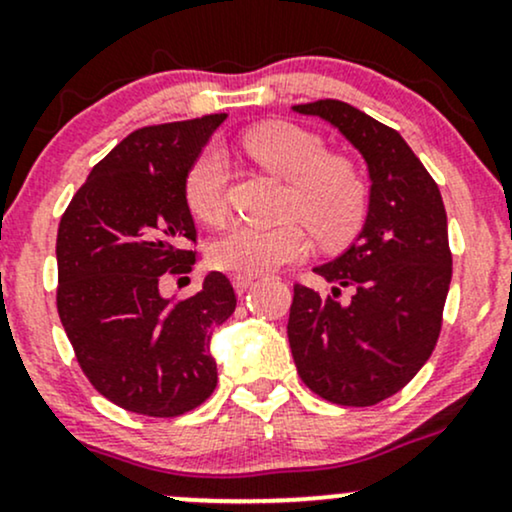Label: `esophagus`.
Segmentation results:
<instances>
[{
	"mask_svg": "<svg viewBox=\"0 0 512 512\" xmlns=\"http://www.w3.org/2000/svg\"><path fill=\"white\" fill-rule=\"evenodd\" d=\"M252 281H255L252 274H233V286H236V291H245Z\"/></svg>",
	"mask_w": 512,
	"mask_h": 512,
	"instance_id": "34e87169",
	"label": "esophagus"
}]
</instances>
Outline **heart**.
I'll use <instances>...</instances> for the list:
<instances>
[{"label":"heart","mask_w":512,"mask_h":512,"mask_svg":"<svg viewBox=\"0 0 512 512\" xmlns=\"http://www.w3.org/2000/svg\"><path fill=\"white\" fill-rule=\"evenodd\" d=\"M245 151L286 182L284 211L276 223L236 221L211 243L209 262L223 272L262 274L310 250V233L327 248L342 245L361 228L368 187L351 158L327 154L325 142L293 122H264L243 134ZM226 158L207 146L185 175V202L204 223L226 214ZM299 219L296 220L295 216Z\"/></svg>","instance_id":"heart-1"}]
</instances>
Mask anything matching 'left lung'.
<instances>
[{
    "instance_id": "obj_1",
    "label": "left lung",
    "mask_w": 512,
    "mask_h": 512,
    "mask_svg": "<svg viewBox=\"0 0 512 512\" xmlns=\"http://www.w3.org/2000/svg\"><path fill=\"white\" fill-rule=\"evenodd\" d=\"M327 120L368 163L366 226L315 267L330 296L293 286L289 344L298 375L342 407H373L402 390L436 349L452 279L448 216L436 180L397 129L344 101L293 105ZM342 290L350 291L339 302Z\"/></svg>"
}]
</instances>
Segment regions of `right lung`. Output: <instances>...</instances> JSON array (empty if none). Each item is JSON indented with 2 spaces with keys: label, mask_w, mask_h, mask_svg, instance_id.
<instances>
[{
  "label": "right lung",
  "mask_w": 512,
  "mask_h": 512,
  "mask_svg": "<svg viewBox=\"0 0 512 512\" xmlns=\"http://www.w3.org/2000/svg\"><path fill=\"white\" fill-rule=\"evenodd\" d=\"M226 113L134 129L96 163L57 231V313L76 361L105 399L170 419L216 387L211 330L236 310L221 272L190 298L163 276L190 274L197 228L185 175Z\"/></svg>",
  "instance_id": "right-lung-1"
}]
</instances>
